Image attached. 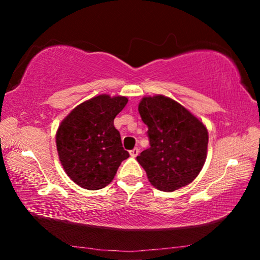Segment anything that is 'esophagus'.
<instances>
[{"mask_svg":"<svg viewBox=\"0 0 260 260\" xmlns=\"http://www.w3.org/2000/svg\"><path fill=\"white\" fill-rule=\"evenodd\" d=\"M139 151H140L139 148H134V149H132V150L129 151V153H131L132 157H136V156L139 155Z\"/></svg>","mask_w":260,"mask_h":260,"instance_id":"34e87169","label":"esophagus"}]
</instances>
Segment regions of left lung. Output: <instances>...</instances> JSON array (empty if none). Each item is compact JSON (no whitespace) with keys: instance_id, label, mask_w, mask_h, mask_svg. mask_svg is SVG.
I'll use <instances>...</instances> for the list:
<instances>
[{"instance_id":"left-lung-1","label":"left lung","mask_w":260,"mask_h":260,"mask_svg":"<svg viewBox=\"0 0 260 260\" xmlns=\"http://www.w3.org/2000/svg\"><path fill=\"white\" fill-rule=\"evenodd\" d=\"M139 112L148 126L150 148L136 157L149 181L161 191H174L195 180L208 152V129L199 118L162 95L143 98Z\"/></svg>"}]
</instances>
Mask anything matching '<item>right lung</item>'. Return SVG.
Wrapping results in <instances>:
<instances>
[{
	"label": "right lung",
	"mask_w": 260,
	"mask_h": 260,
	"mask_svg": "<svg viewBox=\"0 0 260 260\" xmlns=\"http://www.w3.org/2000/svg\"><path fill=\"white\" fill-rule=\"evenodd\" d=\"M127 102L125 96H95L60 122L56 133L59 160L70 179L81 188L98 190L108 186L121 161L129 157L113 125Z\"/></svg>",
	"instance_id": "1"
}]
</instances>
